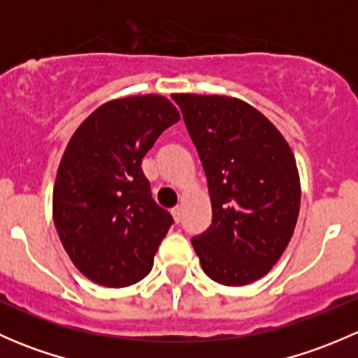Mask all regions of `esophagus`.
I'll return each mask as SVG.
<instances>
[{
  "mask_svg": "<svg viewBox=\"0 0 358 358\" xmlns=\"http://www.w3.org/2000/svg\"><path fill=\"white\" fill-rule=\"evenodd\" d=\"M171 213H173V218H175V222H180V220H182V208H180V206H175V208L171 209Z\"/></svg>",
  "mask_w": 358,
  "mask_h": 358,
  "instance_id": "34e87169",
  "label": "esophagus"
}]
</instances>
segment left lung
<instances>
[{
	"mask_svg": "<svg viewBox=\"0 0 358 358\" xmlns=\"http://www.w3.org/2000/svg\"><path fill=\"white\" fill-rule=\"evenodd\" d=\"M208 178L213 220L192 237L209 279L246 286L262 279L289 244L301 189L279 129L243 100L173 95Z\"/></svg>",
	"mask_w": 358,
	"mask_h": 358,
	"instance_id": "left-lung-1",
	"label": "left lung"
}]
</instances>
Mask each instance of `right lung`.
<instances>
[{"label":"right lung","mask_w":358,"mask_h":358,"mask_svg":"<svg viewBox=\"0 0 358 358\" xmlns=\"http://www.w3.org/2000/svg\"><path fill=\"white\" fill-rule=\"evenodd\" d=\"M178 119L164 96H128L100 106L69 142L53 222L76 268L100 286H131L152 270L173 216L152 199L142 159Z\"/></svg>","instance_id":"right-lung-1"}]
</instances>
